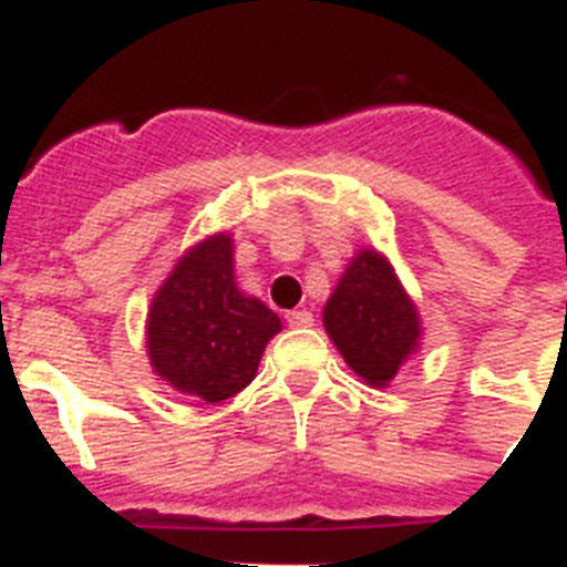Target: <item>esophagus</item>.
<instances>
[{
    "label": "esophagus",
    "mask_w": 567,
    "mask_h": 567,
    "mask_svg": "<svg viewBox=\"0 0 567 567\" xmlns=\"http://www.w3.org/2000/svg\"><path fill=\"white\" fill-rule=\"evenodd\" d=\"M287 321H289V328H310L312 312L310 310H289Z\"/></svg>",
    "instance_id": "obj_1"
}]
</instances>
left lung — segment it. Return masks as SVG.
Wrapping results in <instances>:
<instances>
[{"mask_svg":"<svg viewBox=\"0 0 567 567\" xmlns=\"http://www.w3.org/2000/svg\"><path fill=\"white\" fill-rule=\"evenodd\" d=\"M324 328L371 386H386L419 346V312L378 251H360L324 307Z\"/></svg>","mask_w":567,"mask_h":567,"instance_id":"obj_1","label":"left lung"}]
</instances>
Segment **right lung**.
Segmentation results:
<instances>
[{
    "label": "right lung",
    "mask_w": 567,
    "mask_h": 567,
    "mask_svg": "<svg viewBox=\"0 0 567 567\" xmlns=\"http://www.w3.org/2000/svg\"><path fill=\"white\" fill-rule=\"evenodd\" d=\"M278 330V316L234 284L230 237H210L157 292L148 312V357L157 378L219 404L255 380L262 348Z\"/></svg>",
    "instance_id": "obj_1"
}]
</instances>
